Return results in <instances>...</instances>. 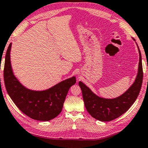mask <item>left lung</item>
Instances as JSON below:
<instances>
[{
    "mask_svg": "<svg viewBox=\"0 0 148 148\" xmlns=\"http://www.w3.org/2000/svg\"><path fill=\"white\" fill-rule=\"evenodd\" d=\"M138 48L140 55L138 75L133 85L121 96L112 99L99 97L85 84L81 81L79 82L85 108L94 119L103 122L111 121L117 119L126 112L137 99L143 81L142 56L139 47H138Z\"/></svg>",
    "mask_w": 148,
    "mask_h": 148,
    "instance_id": "left-lung-1",
    "label": "left lung"
}]
</instances>
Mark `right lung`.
I'll return each instance as SVG.
<instances>
[{
	"label": "right lung",
	"instance_id": "1",
	"mask_svg": "<svg viewBox=\"0 0 148 148\" xmlns=\"http://www.w3.org/2000/svg\"><path fill=\"white\" fill-rule=\"evenodd\" d=\"M12 44L6 51L4 67V81L8 94L24 114L34 120L48 121L55 119L63 108L69 88L76 83L73 77L49 89L34 91L24 87L14 75L10 64Z\"/></svg>",
	"mask_w": 148,
	"mask_h": 148
}]
</instances>
